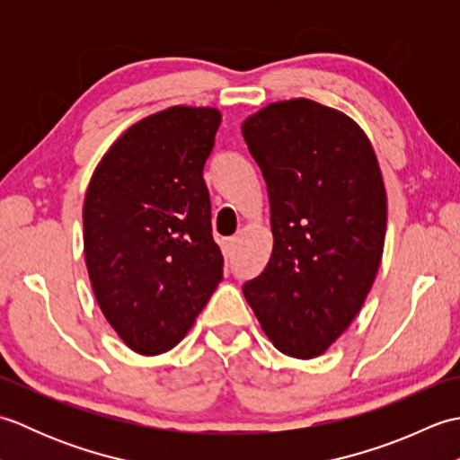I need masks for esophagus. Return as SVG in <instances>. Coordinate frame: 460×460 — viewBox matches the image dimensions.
I'll list each match as a JSON object with an SVG mask.
<instances>
[{
	"mask_svg": "<svg viewBox=\"0 0 460 460\" xmlns=\"http://www.w3.org/2000/svg\"><path fill=\"white\" fill-rule=\"evenodd\" d=\"M221 247H223V255L227 257V259H231L233 255H235V249H237V237H229V239H225Z\"/></svg>",
	"mask_w": 460,
	"mask_h": 460,
	"instance_id": "esophagus-1",
	"label": "esophagus"
}]
</instances>
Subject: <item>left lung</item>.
Here are the masks:
<instances>
[{
    "instance_id": "1",
    "label": "left lung",
    "mask_w": 460,
    "mask_h": 460,
    "mask_svg": "<svg viewBox=\"0 0 460 460\" xmlns=\"http://www.w3.org/2000/svg\"><path fill=\"white\" fill-rule=\"evenodd\" d=\"M267 181L272 252L243 295L282 354H324L359 314L384 255L387 195L367 134L310 99L241 126Z\"/></svg>"
}]
</instances>
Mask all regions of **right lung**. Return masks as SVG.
<instances>
[{
    "instance_id": "obj_1",
    "label": "right lung",
    "mask_w": 460,
    "mask_h": 460,
    "mask_svg": "<svg viewBox=\"0 0 460 460\" xmlns=\"http://www.w3.org/2000/svg\"><path fill=\"white\" fill-rule=\"evenodd\" d=\"M215 106H170L126 128L93 172L83 205L94 298L136 354L178 346L223 279L203 165Z\"/></svg>"
}]
</instances>
